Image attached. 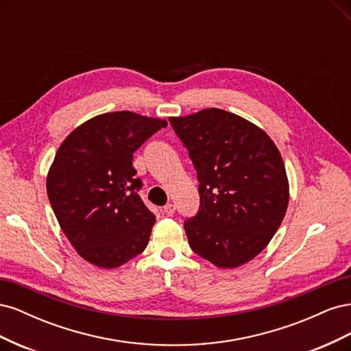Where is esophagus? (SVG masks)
Masks as SVG:
<instances>
[{"label": "esophagus", "instance_id": "34e87169", "mask_svg": "<svg viewBox=\"0 0 351 351\" xmlns=\"http://www.w3.org/2000/svg\"><path fill=\"white\" fill-rule=\"evenodd\" d=\"M174 212H176V205H173V204H167V205L164 206V214H165V215H168V217H173V215H174Z\"/></svg>", "mask_w": 351, "mask_h": 351}]
</instances>
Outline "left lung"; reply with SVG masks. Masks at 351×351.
Listing matches in <instances>:
<instances>
[{"mask_svg":"<svg viewBox=\"0 0 351 351\" xmlns=\"http://www.w3.org/2000/svg\"><path fill=\"white\" fill-rule=\"evenodd\" d=\"M199 180V212L184 221L190 247L218 268L259 254L289 205L284 161L258 125L219 108L169 119Z\"/></svg>","mask_w":351,"mask_h":351,"instance_id":"obj_1","label":"left lung"}]
</instances>
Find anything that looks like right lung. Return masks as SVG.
Instances as JSON below:
<instances>
[{
  "label": "right lung",
  "instance_id": "obj_1",
  "mask_svg": "<svg viewBox=\"0 0 351 351\" xmlns=\"http://www.w3.org/2000/svg\"><path fill=\"white\" fill-rule=\"evenodd\" d=\"M165 120L130 111L97 115L61 143L47 177L52 210L73 247L111 269L142 253L155 215L137 195L133 154Z\"/></svg>",
  "mask_w": 351,
  "mask_h": 351
}]
</instances>
